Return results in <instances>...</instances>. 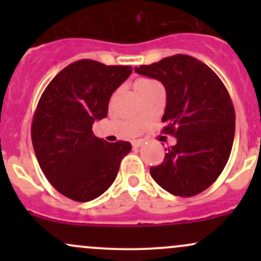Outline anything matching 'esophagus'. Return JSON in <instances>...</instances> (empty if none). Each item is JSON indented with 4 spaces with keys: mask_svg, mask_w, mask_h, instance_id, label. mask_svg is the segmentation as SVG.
I'll use <instances>...</instances> for the list:
<instances>
[{
    "mask_svg": "<svg viewBox=\"0 0 261 261\" xmlns=\"http://www.w3.org/2000/svg\"><path fill=\"white\" fill-rule=\"evenodd\" d=\"M143 145V142L141 140H135V141H133V147L134 148H139V147H141V146Z\"/></svg>",
    "mask_w": 261,
    "mask_h": 261,
    "instance_id": "esophagus-1",
    "label": "esophagus"
}]
</instances>
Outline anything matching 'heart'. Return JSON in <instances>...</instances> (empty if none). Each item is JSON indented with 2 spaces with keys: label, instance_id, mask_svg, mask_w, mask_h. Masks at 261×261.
<instances>
[{
  "label": "heart",
  "instance_id": "b5f03b06",
  "mask_svg": "<svg viewBox=\"0 0 261 261\" xmlns=\"http://www.w3.org/2000/svg\"><path fill=\"white\" fill-rule=\"evenodd\" d=\"M151 83H152V81H151V80L140 79V80H137L136 82H135V85H134V88H135V91H136V92H139V91H141V89L146 88V87H147L148 85H151Z\"/></svg>",
  "mask_w": 261,
  "mask_h": 261
}]
</instances>
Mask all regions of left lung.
Here are the masks:
<instances>
[{
	"label": "left lung",
	"mask_w": 261,
	"mask_h": 261,
	"mask_svg": "<svg viewBox=\"0 0 261 261\" xmlns=\"http://www.w3.org/2000/svg\"><path fill=\"white\" fill-rule=\"evenodd\" d=\"M135 72L164 86L163 133L176 139L162 164L151 167V176L173 195H197L220 176L232 151L236 113L226 87L207 65L181 54Z\"/></svg>",
	"instance_id": "left-lung-1"
}]
</instances>
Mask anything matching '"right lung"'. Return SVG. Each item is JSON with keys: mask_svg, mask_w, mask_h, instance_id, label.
Instances as JSON below:
<instances>
[{"mask_svg": "<svg viewBox=\"0 0 261 261\" xmlns=\"http://www.w3.org/2000/svg\"><path fill=\"white\" fill-rule=\"evenodd\" d=\"M131 66L79 60L54 77L39 100L32 142L44 175L60 194L79 202L97 199L118 175L131 143L94 136L93 122L107 118L110 97Z\"/></svg>", "mask_w": 261, "mask_h": 261, "instance_id": "add662e5", "label": "right lung"}]
</instances>
